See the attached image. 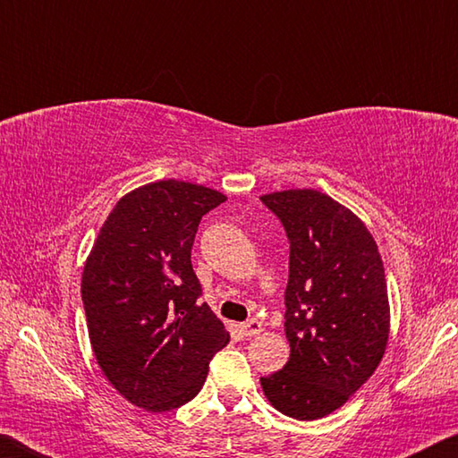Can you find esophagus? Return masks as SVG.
<instances>
[{
    "instance_id": "esophagus-1",
    "label": "esophagus",
    "mask_w": 458,
    "mask_h": 458,
    "mask_svg": "<svg viewBox=\"0 0 458 458\" xmlns=\"http://www.w3.org/2000/svg\"><path fill=\"white\" fill-rule=\"evenodd\" d=\"M240 331H242L246 337H254V335H259V333L262 331V323L259 319L244 321L242 325H240Z\"/></svg>"
}]
</instances>
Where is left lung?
Returning a JSON list of instances; mask_svg holds the SVG:
<instances>
[{
	"label": "left lung",
	"mask_w": 458,
	"mask_h": 458,
	"mask_svg": "<svg viewBox=\"0 0 458 458\" xmlns=\"http://www.w3.org/2000/svg\"><path fill=\"white\" fill-rule=\"evenodd\" d=\"M291 242L284 333L291 358L260 377L278 412L317 420L374 374L390 335L382 257L358 216L327 193L284 190L260 196Z\"/></svg>",
	"instance_id": "obj_1"
}]
</instances>
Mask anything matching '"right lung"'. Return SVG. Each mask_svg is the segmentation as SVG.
Listing matches in <instances>:
<instances>
[{
  "mask_svg": "<svg viewBox=\"0 0 458 458\" xmlns=\"http://www.w3.org/2000/svg\"><path fill=\"white\" fill-rule=\"evenodd\" d=\"M226 201L204 185L161 180L123 196L82 270V303L97 363L123 398L167 412L201 390L230 333L191 268L201 216Z\"/></svg>",
  "mask_w": 458,
  "mask_h": 458,
  "instance_id": "right-lung-1",
  "label": "right lung"
}]
</instances>
